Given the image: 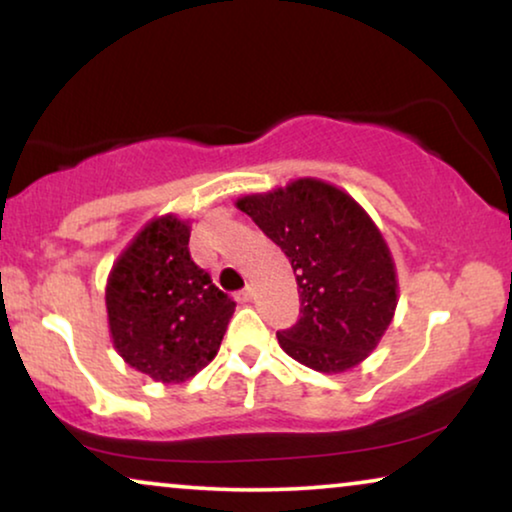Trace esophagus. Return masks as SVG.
Listing matches in <instances>:
<instances>
[{"mask_svg": "<svg viewBox=\"0 0 512 512\" xmlns=\"http://www.w3.org/2000/svg\"><path fill=\"white\" fill-rule=\"evenodd\" d=\"M251 298H254V289H251V286H244V289L237 293V300H242V303H249Z\"/></svg>", "mask_w": 512, "mask_h": 512, "instance_id": "obj_1", "label": "esophagus"}]
</instances>
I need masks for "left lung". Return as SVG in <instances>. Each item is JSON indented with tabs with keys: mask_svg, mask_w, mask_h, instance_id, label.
I'll return each mask as SVG.
<instances>
[{
	"mask_svg": "<svg viewBox=\"0 0 512 512\" xmlns=\"http://www.w3.org/2000/svg\"><path fill=\"white\" fill-rule=\"evenodd\" d=\"M237 207L291 261L300 319L277 333L291 359L319 373L359 366L387 331L398 303L391 251L352 195L321 179H296Z\"/></svg>",
	"mask_w": 512,
	"mask_h": 512,
	"instance_id": "left-lung-1",
	"label": "left lung"
}]
</instances>
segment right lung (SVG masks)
I'll list each match as a JSON object with an SVG mask.
<instances>
[{"instance_id": "add662e5", "label": "right lung", "mask_w": 512, "mask_h": 512, "mask_svg": "<svg viewBox=\"0 0 512 512\" xmlns=\"http://www.w3.org/2000/svg\"><path fill=\"white\" fill-rule=\"evenodd\" d=\"M191 226L167 214L139 230L107 282L116 352L156 382H184L219 352L235 300L188 251Z\"/></svg>"}]
</instances>
